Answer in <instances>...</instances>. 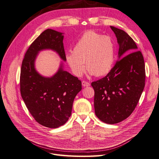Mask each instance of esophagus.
<instances>
[{"instance_id":"1","label":"esophagus","mask_w":159,"mask_h":159,"mask_svg":"<svg viewBox=\"0 0 159 159\" xmlns=\"http://www.w3.org/2000/svg\"><path fill=\"white\" fill-rule=\"evenodd\" d=\"M82 85L83 87H89L90 86V83L86 81H82Z\"/></svg>"}]
</instances>
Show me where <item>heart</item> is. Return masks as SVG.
<instances>
[{
    "label": "heart",
    "mask_w": 159,
    "mask_h": 159,
    "mask_svg": "<svg viewBox=\"0 0 159 159\" xmlns=\"http://www.w3.org/2000/svg\"><path fill=\"white\" fill-rule=\"evenodd\" d=\"M115 58V45L110 36L94 31L84 33L65 60L76 76H82L86 68L97 77L107 74L112 68Z\"/></svg>",
    "instance_id": "obj_1"
}]
</instances>
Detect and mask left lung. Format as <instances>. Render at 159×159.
Listing matches in <instances>:
<instances>
[{"instance_id": "left-lung-1", "label": "left lung", "mask_w": 159, "mask_h": 159, "mask_svg": "<svg viewBox=\"0 0 159 159\" xmlns=\"http://www.w3.org/2000/svg\"><path fill=\"white\" fill-rule=\"evenodd\" d=\"M119 44L118 60L107 75L91 83L96 116L107 124L126 119L135 110L145 86L143 56L125 31L110 26Z\"/></svg>"}]
</instances>
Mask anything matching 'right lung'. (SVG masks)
<instances>
[{"instance_id": "add662e5", "label": "right lung", "mask_w": 159, "mask_h": 159, "mask_svg": "<svg viewBox=\"0 0 159 159\" xmlns=\"http://www.w3.org/2000/svg\"><path fill=\"white\" fill-rule=\"evenodd\" d=\"M63 33L51 29L42 32L30 46L22 61L20 85L28 110L39 124L50 128L63 125L71 116L74 98L81 90V81L63 70V64L54 75L42 76L34 63L41 51L51 49L65 60Z\"/></svg>"}]
</instances>
